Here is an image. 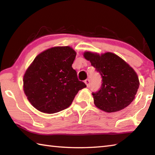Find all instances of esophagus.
<instances>
[{
  "instance_id": "obj_1",
  "label": "esophagus",
  "mask_w": 155,
  "mask_h": 155,
  "mask_svg": "<svg viewBox=\"0 0 155 155\" xmlns=\"http://www.w3.org/2000/svg\"><path fill=\"white\" fill-rule=\"evenodd\" d=\"M84 82L86 84V85L87 86V87H90V79H86L84 81Z\"/></svg>"
}]
</instances>
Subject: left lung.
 Wrapping results in <instances>:
<instances>
[{
    "instance_id": "8db88e82",
    "label": "left lung",
    "mask_w": 155,
    "mask_h": 155,
    "mask_svg": "<svg viewBox=\"0 0 155 155\" xmlns=\"http://www.w3.org/2000/svg\"><path fill=\"white\" fill-rule=\"evenodd\" d=\"M83 57L101 75V90L93 93L94 103L102 111L112 113L129 105L140 86L134 70L117 54L107 52L100 54L86 51Z\"/></svg>"
}]
</instances>
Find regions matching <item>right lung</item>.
<instances>
[{
    "mask_svg": "<svg viewBox=\"0 0 155 155\" xmlns=\"http://www.w3.org/2000/svg\"><path fill=\"white\" fill-rule=\"evenodd\" d=\"M76 55L70 46L52 47L39 54L26 70L23 90L38 111L49 114L61 111L86 87L72 67Z\"/></svg>",
    "mask_w": 155,
    "mask_h": 155,
    "instance_id": "1",
    "label": "right lung"
}]
</instances>
